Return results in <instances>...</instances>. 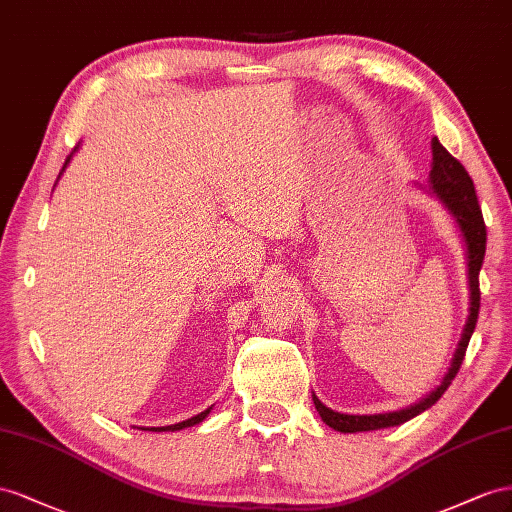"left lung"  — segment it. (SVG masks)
I'll list each match as a JSON object with an SVG mask.
<instances>
[{
	"instance_id": "1",
	"label": "left lung",
	"mask_w": 512,
	"mask_h": 512,
	"mask_svg": "<svg viewBox=\"0 0 512 512\" xmlns=\"http://www.w3.org/2000/svg\"><path fill=\"white\" fill-rule=\"evenodd\" d=\"M431 150H433L431 188H433V193L444 201V206L452 212V216L457 218V223L463 231L465 244H467V274H470V317H467V324L463 328V337L459 341L455 360H452L450 371L444 377L442 386L433 390L425 401L407 407V410L392 412V414H375V416H347V414L332 412L330 407H326L313 394V403L317 407L321 420H324L326 425L332 427L334 431H341V433L375 431V429L401 425V422L418 416L420 412H425L427 407H431L437 399L442 397V394L448 390V386L452 384V379H455V375L459 373L461 362L467 352V343H470L472 332L476 328L478 311H480L478 272H480V266H483L485 246H487V227L483 221V210H480V206H478L476 188H474L470 173L465 171V167L459 163V160L452 156L440 141H437V137L431 141Z\"/></svg>"
}]
</instances>
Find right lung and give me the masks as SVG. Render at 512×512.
Segmentation results:
<instances>
[{"instance_id":"right-lung-1","label":"right lung","mask_w":512,"mask_h":512,"mask_svg":"<svg viewBox=\"0 0 512 512\" xmlns=\"http://www.w3.org/2000/svg\"><path fill=\"white\" fill-rule=\"evenodd\" d=\"M68 160H70V156L66 158L64 169H66V165H68ZM64 169H62V171H64ZM210 410H212V407H210ZM210 410L201 412V414H197V416H193V418H188V420H184V422H178V425H171V427H156V429H152V431H178V429H184V427H193V425H197V422H201L203 418H206V416L210 414Z\"/></svg>"}]
</instances>
